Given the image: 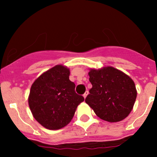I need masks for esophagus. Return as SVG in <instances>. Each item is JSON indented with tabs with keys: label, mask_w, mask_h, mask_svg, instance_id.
Returning <instances> with one entry per match:
<instances>
[{
	"label": "esophagus",
	"mask_w": 157,
	"mask_h": 157,
	"mask_svg": "<svg viewBox=\"0 0 157 157\" xmlns=\"http://www.w3.org/2000/svg\"><path fill=\"white\" fill-rule=\"evenodd\" d=\"M88 93H89V92H88V91H86V92H85V93H84V94L83 95V97H84V99H85V98L86 97V96H87V95H88Z\"/></svg>",
	"instance_id": "obj_1"
}]
</instances>
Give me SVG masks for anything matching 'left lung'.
I'll return each mask as SVG.
<instances>
[{
	"instance_id": "obj_1",
	"label": "left lung",
	"mask_w": 157,
	"mask_h": 157,
	"mask_svg": "<svg viewBox=\"0 0 157 157\" xmlns=\"http://www.w3.org/2000/svg\"><path fill=\"white\" fill-rule=\"evenodd\" d=\"M89 76L93 87L85 102L101 119L109 122L124 119L132 110L137 98L132 79L112 67L91 69Z\"/></svg>"
}]
</instances>
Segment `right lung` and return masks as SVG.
I'll list each match as a JSON object with an SVG mask.
<instances>
[{"mask_svg":"<svg viewBox=\"0 0 157 157\" xmlns=\"http://www.w3.org/2000/svg\"><path fill=\"white\" fill-rule=\"evenodd\" d=\"M69 76L68 68L56 65L39 76L30 89V110L35 119L47 129L58 130L69 124L77 105L84 100L76 93Z\"/></svg>","mask_w":157,"mask_h":157,"instance_id":"obj_1","label":"right lung"}]
</instances>
